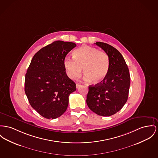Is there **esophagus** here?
<instances>
[{
  "label": "esophagus",
  "instance_id": "esophagus-1",
  "mask_svg": "<svg viewBox=\"0 0 158 158\" xmlns=\"http://www.w3.org/2000/svg\"><path fill=\"white\" fill-rule=\"evenodd\" d=\"M81 85V84H78V83H77V84H76V87H77V89H78V88H79Z\"/></svg>",
  "mask_w": 158,
  "mask_h": 158
}]
</instances>
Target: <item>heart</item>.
<instances>
[{
	"mask_svg": "<svg viewBox=\"0 0 158 158\" xmlns=\"http://www.w3.org/2000/svg\"><path fill=\"white\" fill-rule=\"evenodd\" d=\"M73 57H66L63 65L68 77L77 79L83 69L84 80L98 84L104 80L110 68V59L107 53L98 49L84 45L75 50Z\"/></svg>",
	"mask_w": 158,
	"mask_h": 158,
	"instance_id": "b5f03b06",
	"label": "heart"
}]
</instances>
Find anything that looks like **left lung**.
<instances>
[{"mask_svg":"<svg viewBox=\"0 0 158 158\" xmlns=\"http://www.w3.org/2000/svg\"><path fill=\"white\" fill-rule=\"evenodd\" d=\"M95 44L108 55L110 68L103 81L89 86L86 102L96 114L110 116L120 111L127 100L130 74L123 57L116 48L104 42Z\"/></svg>","mask_w":158,"mask_h":158,"instance_id":"obj_1","label":"left lung"}]
</instances>
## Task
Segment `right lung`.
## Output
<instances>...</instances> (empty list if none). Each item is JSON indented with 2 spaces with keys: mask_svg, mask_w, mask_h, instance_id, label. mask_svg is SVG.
Here are the masks:
<instances>
[{
  "mask_svg": "<svg viewBox=\"0 0 158 158\" xmlns=\"http://www.w3.org/2000/svg\"><path fill=\"white\" fill-rule=\"evenodd\" d=\"M75 47L74 42L54 41L34 55L27 70L26 95L32 108L46 118L62 116L68 108L69 96L76 90L63 65L66 54Z\"/></svg>",
  "mask_w": 158,
  "mask_h": 158,
  "instance_id": "right-lung-1",
  "label": "right lung"
}]
</instances>
